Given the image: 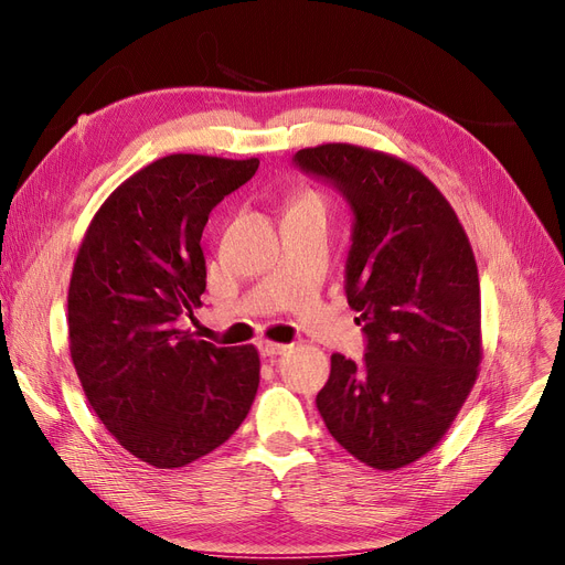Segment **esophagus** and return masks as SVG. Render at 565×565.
<instances>
[{
    "mask_svg": "<svg viewBox=\"0 0 565 565\" xmlns=\"http://www.w3.org/2000/svg\"><path fill=\"white\" fill-rule=\"evenodd\" d=\"M258 350H260L263 358H277V354H281V352L288 350V345L275 343V341H260V343H258Z\"/></svg>",
    "mask_w": 565,
    "mask_h": 565,
    "instance_id": "esophagus-1",
    "label": "esophagus"
}]
</instances>
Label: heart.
Masks as SVG:
<instances>
[{
  "label": "heart",
  "mask_w": 565,
  "mask_h": 565,
  "mask_svg": "<svg viewBox=\"0 0 565 565\" xmlns=\"http://www.w3.org/2000/svg\"><path fill=\"white\" fill-rule=\"evenodd\" d=\"M300 199H320L316 192H305Z\"/></svg>",
  "instance_id": "1"
}]
</instances>
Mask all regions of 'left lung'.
Returning a JSON list of instances; mask_svg holds the SVG:
<instances>
[{
  "instance_id": "obj_1",
  "label": "left lung",
  "mask_w": 565,
  "mask_h": 565,
  "mask_svg": "<svg viewBox=\"0 0 565 565\" xmlns=\"http://www.w3.org/2000/svg\"><path fill=\"white\" fill-rule=\"evenodd\" d=\"M292 162L352 207L345 295L366 334L360 366L332 354L318 412L348 454L401 469L451 428L479 377L481 288L469 237L444 194L396 156L320 143Z\"/></svg>"
}]
</instances>
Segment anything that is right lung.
Listing matches in <instances>:
<instances>
[{"mask_svg":"<svg viewBox=\"0 0 565 565\" xmlns=\"http://www.w3.org/2000/svg\"><path fill=\"white\" fill-rule=\"evenodd\" d=\"M258 160L173 153L132 173L88 224L68 288L71 360L86 401L126 451L185 467L247 417L254 345L217 348L181 330L201 307V233Z\"/></svg>","mask_w":565,"mask_h":565,"instance_id":"right-lung-1","label":"right lung"}]
</instances>
